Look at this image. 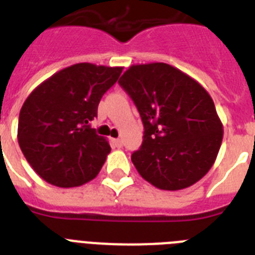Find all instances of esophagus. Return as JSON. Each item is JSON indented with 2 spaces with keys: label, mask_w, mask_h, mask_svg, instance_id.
Wrapping results in <instances>:
<instances>
[{
  "label": "esophagus",
  "mask_w": 255,
  "mask_h": 255,
  "mask_svg": "<svg viewBox=\"0 0 255 255\" xmlns=\"http://www.w3.org/2000/svg\"><path fill=\"white\" fill-rule=\"evenodd\" d=\"M113 142H114V145L117 147H122V146H123V141H122V138H115V140L113 141Z\"/></svg>",
  "instance_id": "obj_1"
}]
</instances>
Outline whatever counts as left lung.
Instances as JSON below:
<instances>
[{
	"label": "left lung",
	"instance_id": "8db88e82",
	"mask_svg": "<svg viewBox=\"0 0 255 255\" xmlns=\"http://www.w3.org/2000/svg\"><path fill=\"white\" fill-rule=\"evenodd\" d=\"M119 84L144 123L132 154L138 174L158 189L180 190L209 172L223 140V124L202 85L167 63L133 65Z\"/></svg>",
	"mask_w": 255,
	"mask_h": 255
}]
</instances>
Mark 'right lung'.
<instances>
[{
	"mask_svg": "<svg viewBox=\"0 0 255 255\" xmlns=\"http://www.w3.org/2000/svg\"><path fill=\"white\" fill-rule=\"evenodd\" d=\"M122 70L76 63L55 72L27 97L19 114V146L45 181L72 188L97 176L111 147L89 122Z\"/></svg>",
	"mask_w": 255,
	"mask_h": 255,
	"instance_id": "right-lung-1",
	"label": "right lung"
}]
</instances>
